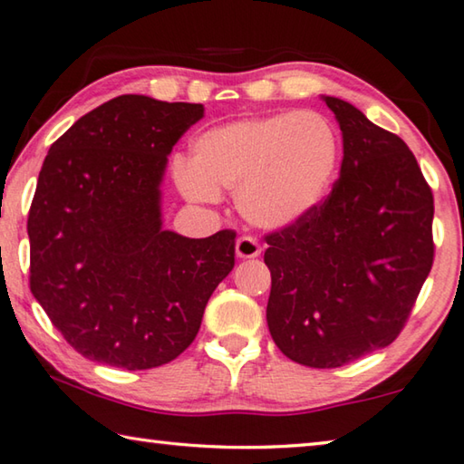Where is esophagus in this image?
I'll list each match as a JSON object with an SVG mask.
<instances>
[{"instance_id":"esophagus-1","label":"esophagus","mask_w":464,"mask_h":464,"mask_svg":"<svg viewBox=\"0 0 464 464\" xmlns=\"http://www.w3.org/2000/svg\"><path fill=\"white\" fill-rule=\"evenodd\" d=\"M260 254L262 247L254 237H241L235 243V256H237L239 260H251V257H257Z\"/></svg>"}]
</instances>
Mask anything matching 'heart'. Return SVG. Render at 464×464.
<instances>
[{"label":"heart","instance_id":"obj_1","mask_svg":"<svg viewBox=\"0 0 464 464\" xmlns=\"http://www.w3.org/2000/svg\"><path fill=\"white\" fill-rule=\"evenodd\" d=\"M340 166L334 124L313 110H285L218 124L178 160L174 178L188 200L217 202L235 188V204L251 225L286 229L319 207Z\"/></svg>","mask_w":464,"mask_h":464}]
</instances>
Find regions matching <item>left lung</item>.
<instances>
[{"label":"left lung","instance_id":"1","mask_svg":"<svg viewBox=\"0 0 464 464\" xmlns=\"http://www.w3.org/2000/svg\"><path fill=\"white\" fill-rule=\"evenodd\" d=\"M324 102L343 139L340 178L303 221L266 235V319L286 358L337 368L401 334L434 264V196L403 139Z\"/></svg>","mask_w":464,"mask_h":464}]
</instances>
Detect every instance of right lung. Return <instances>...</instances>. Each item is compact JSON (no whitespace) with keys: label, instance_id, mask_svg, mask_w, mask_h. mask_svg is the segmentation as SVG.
I'll use <instances>...</instances> for the list:
<instances>
[{"label":"right lung","instance_id":"right-lung-1","mask_svg":"<svg viewBox=\"0 0 464 464\" xmlns=\"http://www.w3.org/2000/svg\"><path fill=\"white\" fill-rule=\"evenodd\" d=\"M202 104L127 93L82 116L44 157L28 213L30 290L93 362L147 371L194 342L235 266V231L163 229L161 179Z\"/></svg>","mask_w":464,"mask_h":464}]
</instances>
